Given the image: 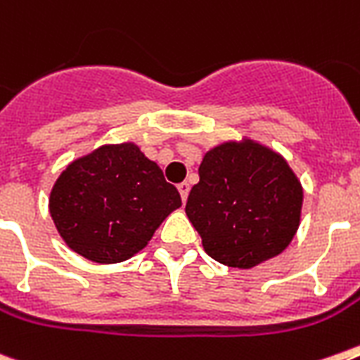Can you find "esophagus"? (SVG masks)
Listing matches in <instances>:
<instances>
[{
    "instance_id": "34e87169",
    "label": "esophagus",
    "mask_w": 360,
    "mask_h": 360,
    "mask_svg": "<svg viewBox=\"0 0 360 360\" xmlns=\"http://www.w3.org/2000/svg\"><path fill=\"white\" fill-rule=\"evenodd\" d=\"M177 190H179V194H181V199H183V203H185L186 201V198H188V192H190V185L188 183H179V185H177Z\"/></svg>"
}]
</instances>
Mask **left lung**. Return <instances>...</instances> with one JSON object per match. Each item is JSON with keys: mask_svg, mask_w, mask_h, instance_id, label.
<instances>
[{"mask_svg": "<svg viewBox=\"0 0 360 360\" xmlns=\"http://www.w3.org/2000/svg\"><path fill=\"white\" fill-rule=\"evenodd\" d=\"M300 181L282 155L247 143H225L203 157L186 216L210 258L250 269L280 255L300 225Z\"/></svg>", "mask_w": 360, "mask_h": 360, "instance_id": "1", "label": "left lung"}]
</instances>
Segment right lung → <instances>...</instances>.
Masks as SVG:
<instances>
[{"mask_svg": "<svg viewBox=\"0 0 360 360\" xmlns=\"http://www.w3.org/2000/svg\"><path fill=\"white\" fill-rule=\"evenodd\" d=\"M179 207L177 188L131 143L102 146L72 161L49 198L60 236L96 264L131 258Z\"/></svg>", "mask_w": 360, "mask_h": 360, "instance_id": "obj_1", "label": "right lung"}]
</instances>
